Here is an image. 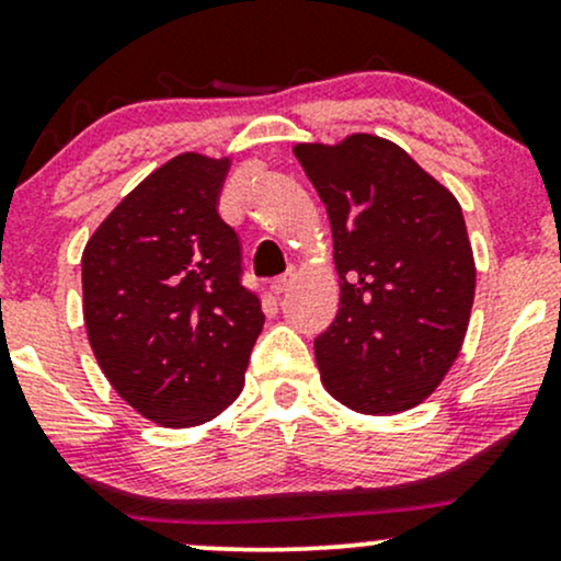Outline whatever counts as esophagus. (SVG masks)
I'll use <instances>...</instances> for the list:
<instances>
[{
    "label": "esophagus",
    "mask_w": 561,
    "mask_h": 561,
    "mask_svg": "<svg viewBox=\"0 0 561 561\" xmlns=\"http://www.w3.org/2000/svg\"><path fill=\"white\" fill-rule=\"evenodd\" d=\"M295 279H298V274H295V268H289L285 276H279V279L272 282V293L274 295H285L287 289L295 285Z\"/></svg>",
    "instance_id": "1"
}]
</instances>
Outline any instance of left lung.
Masks as SVG:
<instances>
[{"label":"left lung","instance_id":"8db88e82","mask_svg":"<svg viewBox=\"0 0 561 561\" xmlns=\"http://www.w3.org/2000/svg\"><path fill=\"white\" fill-rule=\"evenodd\" d=\"M332 224L340 311L313 351L334 401L358 414L414 409L459 358L474 302L472 244L448 186L396 141H298Z\"/></svg>","mask_w":561,"mask_h":561}]
</instances>
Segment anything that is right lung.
<instances>
[{
    "mask_svg": "<svg viewBox=\"0 0 561 561\" xmlns=\"http://www.w3.org/2000/svg\"><path fill=\"white\" fill-rule=\"evenodd\" d=\"M231 158L182 152L134 186L81 255L83 324L102 375L163 427H197L242 392L263 330L242 248L218 216Z\"/></svg>",
    "mask_w": 561,
    "mask_h": 561,
    "instance_id": "obj_1",
    "label": "right lung"
}]
</instances>
